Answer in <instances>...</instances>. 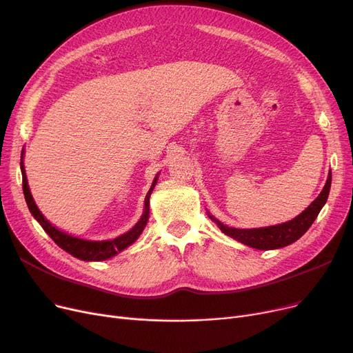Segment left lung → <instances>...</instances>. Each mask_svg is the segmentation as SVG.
Instances as JSON below:
<instances>
[{
	"label": "left lung",
	"mask_w": 353,
	"mask_h": 353,
	"mask_svg": "<svg viewBox=\"0 0 353 353\" xmlns=\"http://www.w3.org/2000/svg\"><path fill=\"white\" fill-rule=\"evenodd\" d=\"M330 183H332V172H329L327 174L326 184L323 190L321 192V194L314 199L299 216H296L293 220L286 221V223L268 226V228H259V229H234L223 225L212 214H209V217L214 221L221 232L236 239L240 243L248 245L259 250L281 249L292 245L307 232L314 219L318 217L319 212L325 206L329 196V190H330Z\"/></svg>",
	"instance_id": "1"
}]
</instances>
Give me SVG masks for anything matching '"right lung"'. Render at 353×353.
Instances as JSON below:
<instances>
[{
    "mask_svg": "<svg viewBox=\"0 0 353 353\" xmlns=\"http://www.w3.org/2000/svg\"><path fill=\"white\" fill-rule=\"evenodd\" d=\"M24 154V152H23ZM21 173H23V192H24V197L27 201V206L31 212V214L34 216V219L39 221L41 225V228L46 230V233L57 243L61 249H64L67 253H70L71 256L81 259V261L85 262H100V261H105V259L113 257L116 254H119L121 250H124L125 248H128L132 243H134L137 237L141 234V232L144 230L147 220H148V213H150V194L156 186L159 174L154 177L153 184L150 190H148L145 199H144V212L140 217V220L134 225L133 229H130L127 233L113 239V240H99V242H94V240H84V239H79L70 236L61 230H59L57 228H54L50 221L43 216V213L37 208L35 201L31 196L28 183H27V176H26V170H24V163L21 159Z\"/></svg>",
    "mask_w": 353,
    "mask_h": 353,
    "instance_id": "right-lung-1",
    "label": "right lung"
}]
</instances>
